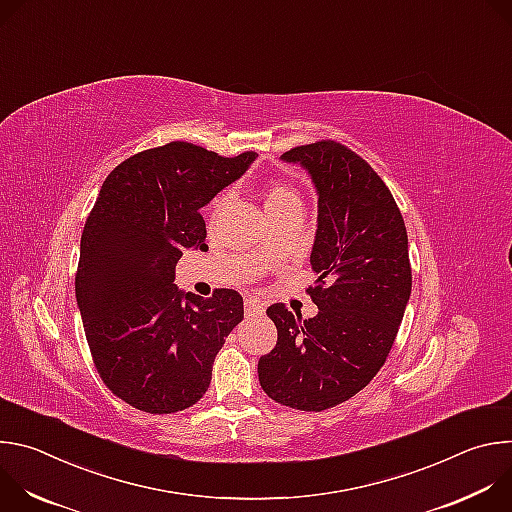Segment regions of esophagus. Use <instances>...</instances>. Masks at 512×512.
I'll use <instances>...</instances> for the list:
<instances>
[{
    "label": "esophagus",
    "mask_w": 512,
    "mask_h": 512,
    "mask_svg": "<svg viewBox=\"0 0 512 512\" xmlns=\"http://www.w3.org/2000/svg\"><path fill=\"white\" fill-rule=\"evenodd\" d=\"M263 310H265V304H263L259 298H255V296H247V298H245V312H247L249 316H253V314H263Z\"/></svg>",
    "instance_id": "obj_1"
}]
</instances>
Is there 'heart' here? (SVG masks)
I'll return each mask as SVG.
<instances>
[{"label": "heart", "mask_w": 512, "mask_h": 512, "mask_svg": "<svg viewBox=\"0 0 512 512\" xmlns=\"http://www.w3.org/2000/svg\"><path fill=\"white\" fill-rule=\"evenodd\" d=\"M223 200H225V196H218L212 206L218 208V206L223 204ZM289 202H300V194L296 192V188H291L285 182H273L267 188V192H265V206H267V210L279 208V206L289 204Z\"/></svg>", "instance_id": "obj_1"}]
</instances>
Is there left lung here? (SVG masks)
Returning a JSON list of instances; mask_svg holds the SVG:
<instances>
[{
  "label": "left lung",
  "mask_w": 512,
  "mask_h": 512,
  "mask_svg": "<svg viewBox=\"0 0 512 512\" xmlns=\"http://www.w3.org/2000/svg\"><path fill=\"white\" fill-rule=\"evenodd\" d=\"M281 158L318 190V277L306 289L318 314L267 308L277 344L259 358V383L285 407L324 411L367 387L391 352L411 296L407 231L387 184L346 145L320 139Z\"/></svg>",
  "instance_id": "8db88e82"
}]
</instances>
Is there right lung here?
I'll list each match as a JSON object with an SVG mask.
<instances>
[{
  "mask_svg": "<svg viewBox=\"0 0 512 512\" xmlns=\"http://www.w3.org/2000/svg\"><path fill=\"white\" fill-rule=\"evenodd\" d=\"M255 152L218 156L170 141L121 162L87 216L75 275L77 302L105 387L145 413L202 399L212 362L243 320L235 289L184 294L176 263L208 249L200 208L245 174Z\"/></svg>",
  "mask_w": 512,
  "mask_h": 512,
  "instance_id": "obj_1",
  "label": "right lung"
}]
</instances>
